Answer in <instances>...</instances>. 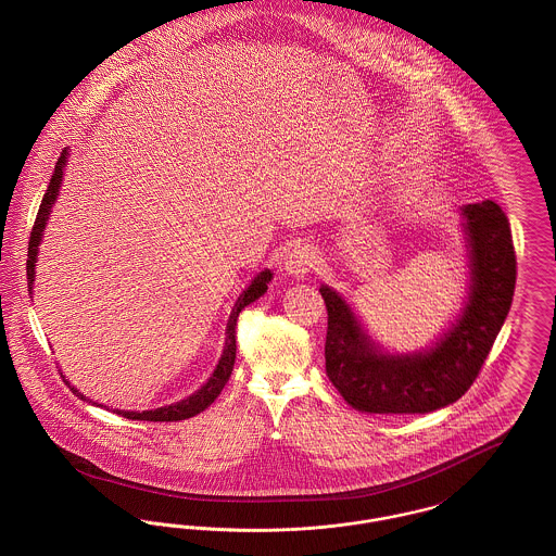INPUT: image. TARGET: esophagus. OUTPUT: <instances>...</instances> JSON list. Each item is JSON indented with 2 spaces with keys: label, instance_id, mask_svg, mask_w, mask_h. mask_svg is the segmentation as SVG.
<instances>
[{
  "label": "esophagus",
  "instance_id": "1",
  "mask_svg": "<svg viewBox=\"0 0 556 556\" xmlns=\"http://www.w3.org/2000/svg\"><path fill=\"white\" fill-rule=\"evenodd\" d=\"M317 258V252L311 245H298L286 256V270L293 277H304L315 268Z\"/></svg>",
  "mask_w": 556,
  "mask_h": 556
}]
</instances>
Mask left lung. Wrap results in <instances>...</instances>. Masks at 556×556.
Listing matches in <instances>:
<instances>
[{
  "label": "left lung",
  "mask_w": 556,
  "mask_h": 556,
  "mask_svg": "<svg viewBox=\"0 0 556 556\" xmlns=\"http://www.w3.org/2000/svg\"><path fill=\"white\" fill-rule=\"evenodd\" d=\"M471 248V295L463 317L429 352L381 354L344 300L327 286L325 369L345 402L377 415L431 413L463 396L477 379L510 311L517 256L510 223L492 202L463 208Z\"/></svg>",
  "instance_id": "left-lung-1"
}]
</instances>
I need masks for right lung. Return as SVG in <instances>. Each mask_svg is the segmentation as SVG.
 Masks as SVG:
<instances>
[{"instance_id":"obj_1","label":"right lung","mask_w":556,"mask_h":556,"mask_svg":"<svg viewBox=\"0 0 556 556\" xmlns=\"http://www.w3.org/2000/svg\"><path fill=\"white\" fill-rule=\"evenodd\" d=\"M66 154H68V152L62 150L60 159L55 162L50 186H48V191H46V195H43V200H41V206H39L35 225H33V231H30V239H28V293H33L30 290H33V279H35V261H37V252H39V241H41V236H43L48 216H50V212H52V204L55 202V198H58V191H60L62 173H64V164H66ZM270 277H273L270 270H263L258 277H254V281L250 283V288L243 290V293L239 295L238 302H236V306H233V311H231L229 323H227V342H225L223 356H220V361H218V365H216V370L212 372V377L208 379L206 386H202L195 394H191V396L181 400V402H177V404H170V406H162V408H156V410H143V413L116 410V415H121V417H125V419H131V421H160V424H162V421H184V419H189V417L202 413L204 408H208L212 402L216 400V396L223 392L225 383H227L229 377H231L233 365H236V350H238V345H236L238 331H236V329H238L239 313H241L248 304H252L254 300H258V298L265 293L266 283L270 281ZM66 383H68V381H66ZM68 386H71V383H68ZM71 390H73V394H77L80 400H85L79 390H75L73 386H71Z\"/></svg>"}]
</instances>
